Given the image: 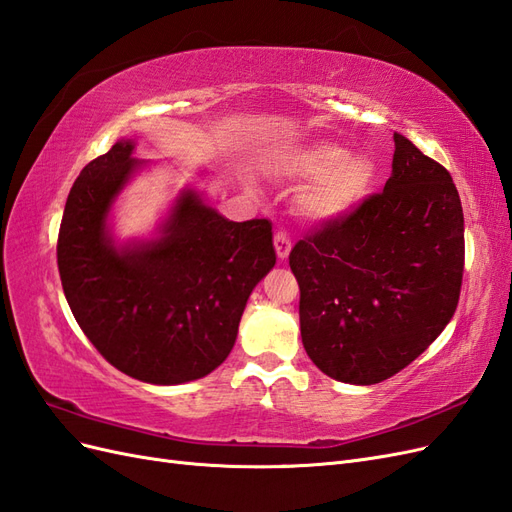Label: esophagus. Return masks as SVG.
Wrapping results in <instances>:
<instances>
[{
  "label": "esophagus",
  "mask_w": 512,
  "mask_h": 512,
  "mask_svg": "<svg viewBox=\"0 0 512 512\" xmlns=\"http://www.w3.org/2000/svg\"><path fill=\"white\" fill-rule=\"evenodd\" d=\"M273 245H275V254H277V258H280V262H284L286 258H288V254H290V237L286 235L284 230H277L275 232V237H273Z\"/></svg>",
  "instance_id": "34e87169"
}]
</instances>
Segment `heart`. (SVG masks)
Listing matches in <instances>:
<instances>
[{
	"label": "heart",
	"mask_w": 512,
	"mask_h": 512,
	"mask_svg": "<svg viewBox=\"0 0 512 512\" xmlns=\"http://www.w3.org/2000/svg\"><path fill=\"white\" fill-rule=\"evenodd\" d=\"M286 170L294 181L307 183L299 207L316 224L346 220L363 203L376 177L374 162L335 143H312L294 151Z\"/></svg>",
	"instance_id": "heart-1"
}]
</instances>
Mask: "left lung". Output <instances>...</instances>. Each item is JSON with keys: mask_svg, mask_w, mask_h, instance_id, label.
<instances>
[{"mask_svg": "<svg viewBox=\"0 0 512 512\" xmlns=\"http://www.w3.org/2000/svg\"><path fill=\"white\" fill-rule=\"evenodd\" d=\"M382 194L294 245L301 339L333 380L376 384L423 354L459 301L463 211L448 170L393 134Z\"/></svg>", "mask_w": 512, "mask_h": 512, "instance_id": "left-lung-1", "label": "left lung"}]
</instances>
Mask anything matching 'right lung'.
<instances>
[{
  "mask_svg": "<svg viewBox=\"0 0 512 512\" xmlns=\"http://www.w3.org/2000/svg\"><path fill=\"white\" fill-rule=\"evenodd\" d=\"M134 149L136 136H123L76 177L57 241L61 286L89 342L123 374L192 382L226 361L247 299L275 267L271 222H230L185 185L153 235L119 241L115 203L156 166Z\"/></svg>",
  "mask_w": 512,
  "mask_h": 512,
  "instance_id": "add662e5",
  "label": "right lung"
}]
</instances>
